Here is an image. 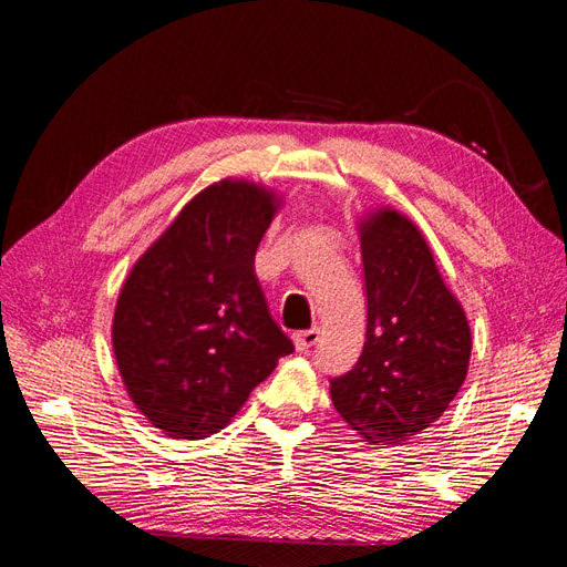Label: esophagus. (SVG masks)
<instances>
[{"instance_id": "1", "label": "esophagus", "mask_w": 567, "mask_h": 567, "mask_svg": "<svg viewBox=\"0 0 567 567\" xmlns=\"http://www.w3.org/2000/svg\"><path fill=\"white\" fill-rule=\"evenodd\" d=\"M317 340H319V329H317V326H312V329H307V331H298V333L293 336L296 350H300V352H305V350H310L312 346H317Z\"/></svg>"}]
</instances>
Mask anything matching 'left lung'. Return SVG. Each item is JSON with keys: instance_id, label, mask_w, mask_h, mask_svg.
Here are the masks:
<instances>
[{"instance_id": "1", "label": "left lung", "mask_w": 567, "mask_h": 567, "mask_svg": "<svg viewBox=\"0 0 567 567\" xmlns=\"http://www.w3.org/2000/svg\"><path fill=\"white\" fill-rule=\"evenodd\" d=\"M367 336L331 400L371 444H402L437 421L466 381L471 329L421 231L381 210L362 227Z\"/></svg>"}]
</instances>
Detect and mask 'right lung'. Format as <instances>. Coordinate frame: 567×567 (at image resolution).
<instances>
[{"mask_svg":"<svg viewBox=\"0 0 567 567\" xmlns=\"http://www.w3.org/2000/svg\"><path fill=\"white\" fill-rule=\"evenodd\" d=\"M277 200L250 182L200 192L120 290L113 350L136 409L169 437L225 427L293 352L271 319L252 260Z\"/></svg>","mask_w":567,"mask_h":567,"instance_id":"obj_1","label":"right lung"}]
</instances>
